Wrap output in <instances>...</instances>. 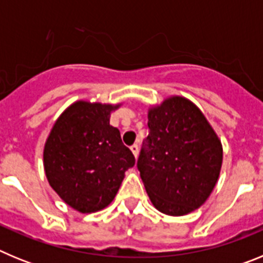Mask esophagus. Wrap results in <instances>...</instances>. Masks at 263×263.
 <instances>
[{"label":"esophagus","mask_w":263,"mask_h":263,"mask_svg":"<svg viewBox=\"0 0 263 263\" xmlns=\"http://www.w3.org/2000/svg\"><path fill=\"white\" fill-rule=\"evenodd\" d=\"M130 150H132V153H133V155H134V157H138V150H139V148H138V145H137V143H134V145L133 146H132V147H130Z\"/></svg>","instance_id":"34e87169"}]
</instances>
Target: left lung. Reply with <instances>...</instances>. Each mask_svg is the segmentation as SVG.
Here are the masks:
<instances>
[{
	"label": "left lung",
	"mask_w": 263,
	"mask_h": 263,
	"mask_svg": "<svg viewBox=\"0 0 263 263\" xmlns=\"http://www.w3.org/2000/svg\"><path fill=\"white\" fill-rule=\"evenodd\" d=\"M148 136L139 154L141 179L153 205L168 216L200 208L222 164V145L191 100L170 96L147 111Z\"/></svg>",
	"instance_id": "8db88e82"
}]
</instances>
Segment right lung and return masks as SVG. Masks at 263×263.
<instances>
[{
  "label": "right lung",
  "mask_w": 263,
  "mask_h": 263,
  "mask_svg": "<svg viewBox=\"0 0 263 263\" xmlns=\"http://www.w3.org/2000/svg\"><path fill=\"white\" fill-rule=\"evenodd\" d=\"M118 104L78 100L55 121L43 148V167L51 188L80 213L101 211L113 201L136 163L113 127L110 113Z\"/></svg>",
  "instance_id": "obj_1"
}]
</instances>
